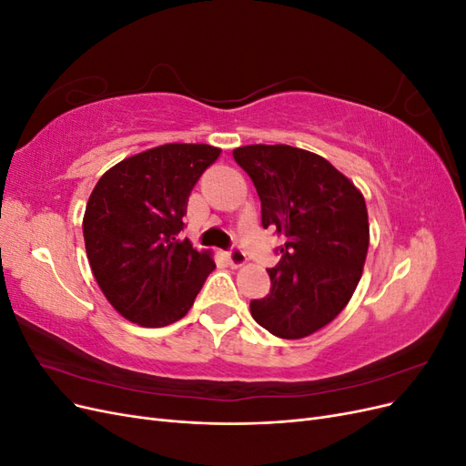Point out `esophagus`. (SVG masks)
<instances>
[{
  "label": "esophagus",
  "instance_id": "34e87169",
  "mask_svg": "<svg viewBox=\"0 0 466 466\" xmlns=\"http://www.w3.org/2000/svg\"><path fill=\"white\" fill-rule=\"evenodd\" d=\"M228 260H229L231 268H243L247 264V255L243 250L233 248V250L228 252Z\"/></svg>",
  "mask_w": 466,
  "mask_h": 466
}]
</instances>
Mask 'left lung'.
<instances>
[{
	"instance_id": "1",
	"label": "left lung",
	"mask_w": 466,
	"mask_h": 466,
	"mask_svg": "<svg viewBox=\"0 0 466 466\" xmlns=\"http://www.w3.org/2000/svg\"><path fill=\"white\" fill-rule=\"evenodd\" d=\"M255 182L262 228L284 237L279 262L268 270L272 289L250 301L268 332L299 340L327 327L354 295L370 248L363 194L320 155L276 146L233 149Z\"/></svg>"
}]
</instances>
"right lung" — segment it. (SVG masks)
<instances>
[{"instance_id": "right-lung-1", "label": "right lung", "mask_w": 466, "mask_h": 466, "mask_svg": "<svg viewBox=\"0 0 466 466\" xmlns=\"http://www.w3.org/2000/svg\"><path fill=\"white\" fill-rule=\"evenodd\" d=\"M221 149L165 144L110 167L83 216V238L98 288L139 327L159 329L185 317L216 268L209 250L177 237L188 196Z\"/></svg>"}]
</instances>
